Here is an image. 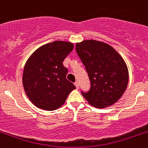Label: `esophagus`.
I'll return each instance as SVG.
<instances>
[{"instance_id": "esophagus-1", "label": "esophagus", "mask_w": 148, "mask_h": 148, "mask_svg": "<svg viewBox=\"0 0 148 148\" xmlns=\"http://www.w3.org/2000/svg\"><path fill=\"white\" fill-rule=\"evenodd\" d=\"M75 87H76V88H79V82L78 81H76L75 82Z\"/></svg>"}]
</instances>
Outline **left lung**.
<instances>
[{"mask_svg":"<svg viewBox=\"0 0 148 148\" xmlns=\"http://www.w3.org/2000/svg\"><path fill=\"white\" fill-rule=\"evenodd\" d=\"M75 50L91 82L88 92H81L84 98L91 106L100 108L115 103L128 82V70L123 58L108 44L93 40L77 42Z\"/></svg>","mask_w":148,"mask_h":148,"instance_id":"1","label":"left lung"}]
</instances>
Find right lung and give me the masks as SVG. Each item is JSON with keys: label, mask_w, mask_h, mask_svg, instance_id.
I'll return each instance as SVG.
<instances>
[{"label": "right lung", "mask_w": 148, "mask_h": 148, "mask_svg": "<svg viewBox=\"0 0 148 148\" xmlns=\"http://www.w3.org/2000/svg\"><path fill=\"white\" fill-rule=\"evenodd\" d=\"M73 47L70 42L54 41L38 48L27 60L23 69V88L39 108L57 109L75 88L66 79L68 69L62 64Z\"/></svg>", "instance_id": "obj_1"}]
</instances>
